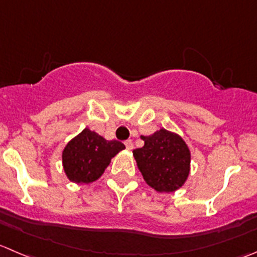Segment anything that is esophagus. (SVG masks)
<instances>
[{"instance_id":"esophagus-1","label":"esophagus","mask_w":257,"mask_h":257,"mask_svg":"<svg viewBox=\"0 0 257 257\" xmlns=\"http://www.w3.org/2000/svg\"><path fill=\"white\" fill-rule=\"evenodd\" d=\"M124 144H125L126 149H129V151H132V149L134 148V144H133V141L132 139H128V141L124 142Z\"/></svg>"}]
</instances>
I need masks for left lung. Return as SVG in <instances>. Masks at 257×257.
I'll return each mask as SVG.
<instances>
[{
	"mask_svg": "<svg viewBox=\"0 0 257 257\" xmlns=\"http://www.w3.org/2000/svg\"><path fill=\"white\" fill-rule=\"evenodd\" d=\"M142 148L133 151L139 171L151 187L158 192H173L182 187L189 173L191 153L183 139L166 129L149 137Z\"/></svg>",
	"mask_w": 257,
	"mask_h": 257,
	"instance_id": "obj_1",
	"label": "left lung"
}]
</instances>
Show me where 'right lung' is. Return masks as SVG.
<instances>
[{"instance_id":"obj_1","label":"right lung","mask_w":257,"mask_h":257,"mask_svg":"<svg viewBox=\"0 0 257 257\" xmlns=\"http://www.w3.org/2000/svg\"><path fill=\"white\" fill-rule=\"evenodd\" d=\"M125 148L119 141H106L85 128L62 152L64 169L71 182L90 183L104 173L111 158Z\"/></svg>"}]
</instances>
